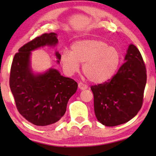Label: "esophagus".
<instances>
[{"label":"esophagus","mask_w":156,"mask_h":156,"mask_svg":"<svg viewBox=\"0 0 156 156\" xmlns=\"http://www.w3.org/2000/svg\"><path fill=\"white\" fill-rule=\"evenodd\" d=\"M87 87L86 84H84V83L82 82H80L79 83V88H80V89H82V90H84V89H87Z\"/></svg>","instance_id":"obj_1"}]
</instances>
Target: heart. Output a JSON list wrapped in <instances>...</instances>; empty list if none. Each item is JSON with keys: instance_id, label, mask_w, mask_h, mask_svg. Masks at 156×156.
Returning <instances> with one entry per match:
<instances>
[{"instance_id": "1", "label": "heart", "mask_w": 156, "mask_h": 156, "mask_svg": "<svg viewBox=\"0 0 156 156\" xmlns=\"http://www.w3.org/2000/svg\"><path fill=\"white\" fill-rule=\"evenodd\" d=\"M121 55L118 48L108 46L102 40L87 39L72 44L71 51L65 50L61 55V63L65 71L72 75L78 72L80 63L91 82L102 83L110 80L121 63Z\"/></svg>"}]
</instances>
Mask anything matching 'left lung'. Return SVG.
I'll return each mask as SVG.
<instances>
[{"label": "left lung", "instance_id": "obj_1", "mask_svg": "<svg viewBox=\"0 0 156 156\" xmlns=\"http://www.w3.org/2000/svg\"><path fill=\"white\" fill-rule=\"evenodd\" d=\"M146 65L134 44H130L125 62L110 80L91 89L97 120L106 126L123 124L141 108L146 84Z\"/></svg>", "mask_w": 156, "mask_h": 156}]
</instances>
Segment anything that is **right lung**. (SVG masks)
I'll list each match as a JSON object with an SVG mask.
<instances>
[{
	"label": "right lung",
	"instance_id": "obj_1",
	"mask_svg": "<svg viewBox=\"0 0 156 156\" xmlns=\"http://www.w3.org/2000/svg\"><path fill=\"white\" fill-rule=\"evenodd\" d=\"M57 34H42L25 44L16 53L10 72L9 84L19 113L38 126H52L65 114L69 98L76 92L77 83L50 69L35 75L30 68V52L40 47L55 45ZM57 59L61 55L56 52ZM59 62V61H57Z\"/></svg>",
	"mask_w": 156,
	"mask_h": 156
}]
</instances>
